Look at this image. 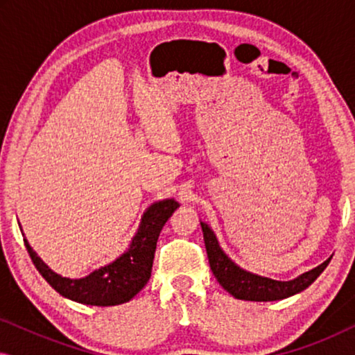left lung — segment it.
<instances>
[{"instance_id":"obj_1","label":"left lung","mask_w":355,"mask_h":355,"mask_svg":"<svg viewBox=\"0 0 355 355\" xmlns=\"http://www.w3.org/2000/svg\"><path fill=\"white\" fill-rule=\"evenodd\" d=\"M203 231V241H205L207 257L210 261V268L215 275L223 288L227 293L234 295L236 299L241 300H254V302H270V300L286 299L289 295H294L309 288L315 279L318 278L320 273L327 268L329 263L328 259L318 265L317 268L307 271L299 278L293 281H275L270 278H261V276L252 275L249 271H244L239 266L232 263L227 259L225 252L220 249L215 234H213L210 227L205 223H200Z\"/></svg>"}]
</instances>
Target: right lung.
I'll return each mask as SVG.
<instances>
[{
    "label": "right lung",
    "instance_id": "obj_1",
    "mask_svg": "<svg viewBox=\"0 0 355 355\" xmlns=\"http://www.w3.org/2000/svg\"><path fill=\"white\" fill-rule=\"evenodd\" d=\"M178 207L179 203L173 198L150 207L144 213L142 223L129 250L111 265L95 270L94 273L80 279H69L56 275L43 263L40 257H37L26 239L24 244L38 273L62 297L85 305H98V307L124 304L129 302L150 279L159 231Z\"/></svg>",
    "mask_w": 355,
    "mask_h": 355
}]
</instances>
